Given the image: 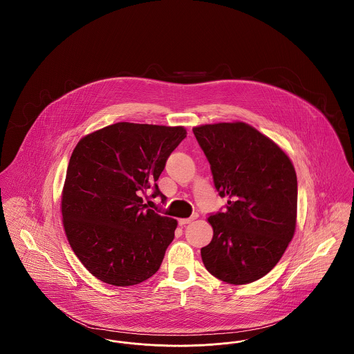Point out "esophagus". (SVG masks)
<instances>
[{
  "label": "esophagus",
  "mask_w": 354,
  "mask_h": 354,
  "mask_svg": "<svg viewBox=\"0 0 354 354\" xmlns=\"http://www.w3.org/2000/svg\"><path fill=\"white\" fill-rule=\"evenodd\" d=\"M198 218V215H194V216H191V218H187V219H179V224L180 225H185V224H189L191 221H194V220Z\"/></svg>",
  "instance_id": "obj_1"
}]
</instances>
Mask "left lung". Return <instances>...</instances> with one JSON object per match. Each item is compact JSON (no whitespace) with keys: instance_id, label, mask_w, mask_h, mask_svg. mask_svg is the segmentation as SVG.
I'll list each match as a JSON object with an SVG mask.
<instances>
[{"instance_id":"left-lung-1","label":"left lung","mask_w":354,"mask_h":354,"mask_svg":"<svg viewBox=\"0 0 354 354\" xmlns=\"http://www.w3.org/2000/svg\"><path fill=\"white\" fill-rule=\"evenodd\" d=\"M205 153L225 212L211 214L205 270L228 284H248L279 263L296 230L297 178L283 151L252 126L203 124L192 129Z\"/></svg>"}]
</instances>
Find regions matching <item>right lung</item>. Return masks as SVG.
Here are the masks:
<instances>
[{"label":"right lung","instance_id":"obj_1","mask_svg":"<svg viewBox=\"0 0 354 354\" xmlns=\"http://www.w3.org/2000/svg\"><path fill=\"white\" fill-rule=\"evenodd\" d=\"M185 127L119 122L84 136L68 162L61 211L71 250L93 276L139 284L159 270L176 220L143 204L166 196L155 183Z\"/></svg>","mask_w":354,"mask_h":354}]
</instances>
